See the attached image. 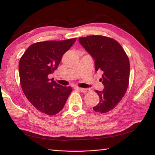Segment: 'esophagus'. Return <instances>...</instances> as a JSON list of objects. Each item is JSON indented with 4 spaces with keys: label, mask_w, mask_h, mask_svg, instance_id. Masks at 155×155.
<instances>
[{
    "label": "esophagus",
    "mask_w": 155,
    "mask_h": 155,
    "mask_svg": "<svg viewBox=\"0 0 155 155\" xmlns=\"http://www.w3.org/2000/svg\"><path fill=\"white\" fill-rule=\"evenodd\" d=\"M77 89H78V91H80L81 92H82V93H87V92L88 91V89H87V88H77Z\"/></svg>",
    "instance_id": "obj_1"
}]
</instances>
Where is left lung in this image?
<instances>
[{"instance_id":"obj_1","label":"left lung","mask_w":155,"mask_h":155,"mask_svg":"<svg viewBox=\"0 0 155 155\" xmlns=\"http://www.w3.org/2000/svg\"><path fill=\"white\" fill-rule=\"evenodd\" d=\"M81 45L94 59L95 71L102 72L103 91L96 90L100 102L93 110L105 113L119 103L129 83V59L122 46L114 39L101 35L78 38Z\"/></svg>"}]
</instances>
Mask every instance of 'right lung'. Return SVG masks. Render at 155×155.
<instances>
[{
  "instance_id": "right-lung-1",
  "label": "right lung",
  "mask_w": 155,
  "mask_h": 155,
  "mask_svg": "<svg viewBox=\"0 0 155 155\" xmlns=\"http://www.w3.org/2000/svg\"><path fill=\"white\" fill-rule=\"evenodd\" d=\"M77 40L48 41L31 45L22 54L18 64L20 83L26 97L41 113L54 115L59 113L72 88L49 79L57 70L62 56Z\"/></svg>"
}]
</instances>
